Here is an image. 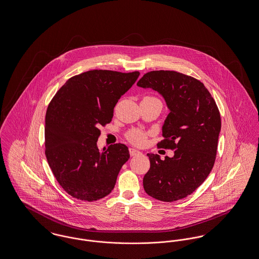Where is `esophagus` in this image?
I'll return each instance as SVG.
<instances>
[{
    "label": "esophagus",
    "mask_w": 259,
    "mask_h": 259,
    "mask_svg": "<svg viewBox=\"0 0 259 259\" xmlns=\"http://www.w3.org/2000/svg\"><path fill=\"white\" fill-rule=\"evenodd\" d=\"M129 152H130V155H131V156H136V155L141 154V152H139L138 150L133 149V148H130V149H129Z\"/></svg>",
    "instance_id": "1"
}]
</instances>
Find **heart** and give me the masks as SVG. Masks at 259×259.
I'll use <instances>...</instances> for the list:
<instances>
[{
  "mask_svg": "<svg viewBox=\"0 0 259 259\" xmlns=\"http://www.w3.org/2000/svg\"><path fill=\"white\" fill-rule=\"evenodd\" d=\"M145 98H152V97H145ZM126 139L136 145V146H143L146 142H147V138H148V133L141 130V129H131L129 130L126 135H125Z\"/></svg>",
  "mask_w": 259,
  "mask_h": 259,
  "instance_id": "heart-1",
  "label": "heart"
}]
</instances>
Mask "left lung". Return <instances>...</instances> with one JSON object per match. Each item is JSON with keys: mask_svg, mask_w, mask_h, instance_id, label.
<instances>
[{"mask_svg": "<svg viewBox=\"0 0 259 259\" xmlns=\"http://www.w3.org/2000/svg\"><path fill=\"white\" fill-rule=\"evenodd\" d=\"M139 87L161 94L170 112L162 127L158 148L174 151L161 160L148 153L151 167L143 179L146 193L161 201H175L195 192L212 169L221 117L209 91L199 80L171 70H153L142 77Z\"/></svg>", "mask_w": 259, "mask_h": 259, "instance_id": "8db88e82", "label": "left lung"}]
</instances>
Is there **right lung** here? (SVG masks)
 I'll return each instance as SVG.
<instances>
[{"label": "right lung", "mask_w": 259, "mask_h": 259, "mask_svg": "<svg viewBox=\"0 0 259 259\" xmlns=\"http://www.w3.org/2000/svg\"><path fill=\"white\" fill-rule=\"evenodd\" d=\"M139 75L89 70L69 78L50 102L45 154L57 181L71 197L95 201L113 190L130 154L120 143L100 152L99 127L110 123L115 105Z\"/></svg>", "instance_id": "add662e5"}]
</instances>
